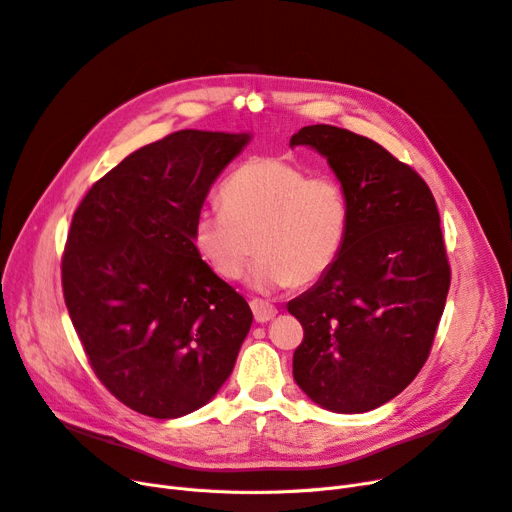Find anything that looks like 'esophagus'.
I'll return each instance as SVG.
<instances>
[{
	"label": "esophagus",
	"instance_id": "34e87169",
	"mask_svg": "<svg viewBox=\"0 0 512 512\" xmlns=\"http://www.w3.org/2000/svg\"><path fill=\"white\" fill-rule=\"evenodd\" d=\"M250 306H252L254 319H256L258 323H267V321H271V319L277 315V309H275L273 304H269L267 300L254 298V300H250Z\"/></svg>",
	"mask_w": 512,
	"mask_h": 512
}]
</instances>
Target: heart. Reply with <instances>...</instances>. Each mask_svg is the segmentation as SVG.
Listing matches in <instances>:
<instances>
[{"mask_svg":"<svg viewBox=\"0 0 512 512\" xmlns=\"http://www.w3.org/2000/svg\"><path fill=\"white\" fill-rule=\"evenodd\" d=\"M220 201L222 208L195 214L193 248L224 281L239 279L256 250L250 283L258 290L321 279L349 233L351 208L340 182L281 157L243 163L224 180Z\"/></svg>","mask_w":512,"mask_h":512,"instance_id":"b5f03b06","label":"heart"}]
</instances>
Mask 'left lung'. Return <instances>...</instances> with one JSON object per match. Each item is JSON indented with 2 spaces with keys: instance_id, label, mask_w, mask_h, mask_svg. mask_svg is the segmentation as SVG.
<instances>
[{
  "instance_id": "left-lung-1",
  "label": "left lung",
  "mask_w": 512,
  "mask_h": 512,
  "mask_svg": "<svg viewBox=\"0 0 512 512\" xmlns=\"http://www.w3.org/2000/svg\"><path fill=\"white\" fill-rule=\"evenodd\" d=\"M300 145L330 163L351 220L334 267L288 302L304 327L294 380L323 410L363 414L397 397L431 353L449 290L437 203L370 138L319 124L290 138Z\"/></svg>"
}]
</instances>
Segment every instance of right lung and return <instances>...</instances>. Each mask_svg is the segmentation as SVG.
Returning <instances> with one entry per match:
<instances>
[{"mask_svg":"<svg viewBox=\"0 0 512 512\" xmlns=\"http://www.w3.org/2000/svg\"><path fill=\"white\" fill-rule=\"evenodd\" d=\"M250 132L180 130L128 155L73 214L63 292L92 370L159 420L206 405L231 376L250 304L203 262L193 218Z\"/></svg>","mask_w":512,"mask_h":512,"instance_id":"add662e5","label":"right lung"}]
</instances>
